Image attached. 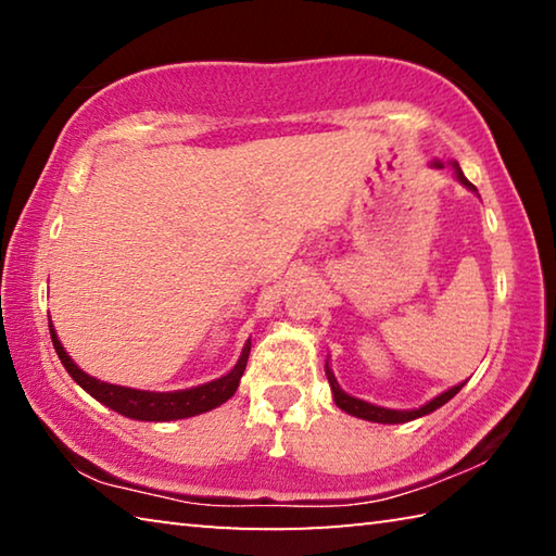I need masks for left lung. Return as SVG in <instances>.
<instances>
[{
  "label": "left lung",
  "mask_w": 556,
  "mask_h": 556,
  "mask_svg": "<svg viewBox=\"0 0 556 556\" xmlns=\"http://www.w3.org/2000/svg\"><path fill=\"white\" fill-rule=\"evenodd\" d=\"M431 166L444 168V164H441V162H434ZM454 168H456V178H458V181L464 184V186L468 188V191H476V186L468 181V178L464 176V172H460L456 162H454ZM326 378H328V382H331L333 402L338 404V407H341V409L348 412V414H353V417H361V419H368V421H378V425H402V421H412V419H417V417H425V414L439 409L441 404H446L460 388H464V382H460V384H456V388L441 392L439 397L427 402L425 407H419V409H404V412H402V409L375 407V404H370V402H363V400H357V397H351V394H345V392L341 390V384H338V380L333 378L331 368H328V363H326Z\"/></svg>",
  "instance_id": "left-lung-1"
}]
</instances>
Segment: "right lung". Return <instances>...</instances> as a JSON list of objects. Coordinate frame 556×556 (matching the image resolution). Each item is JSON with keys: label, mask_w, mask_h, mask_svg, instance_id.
Wrapping results in <instances>:
<instances>
[{"label": "right lung", "mask_w": 556, "mask_h": 556, "mask_svg": "<svg viewBox=\"0 0 556 556\" xmlns=\"http://www.w3.org/2000/svg\"><path fill=\"white\" fill-rule=\"evenodd\" d=\"M51 328V341L55 353H59L63 368L71 372V378L80 384L83 390L92 394L98 402L105 404V407L115 409L119 414H125L129 419H139V421H172V419H186V417H195V414L211 412L215 407H220L223 402H228L235 390H238L240 378L244 372V365H248L250 357V341L244 343L240 361L235 363V368L223 375V378L199 384V388L191 390H178V392H147V390H131V388H122V384H110L102 382L92 375L83 372L78 365L73 363V357L63 351V345L55 336L53 326Z\"/></svg>", "instance_id": "right-lung-1"}]
</instances>
